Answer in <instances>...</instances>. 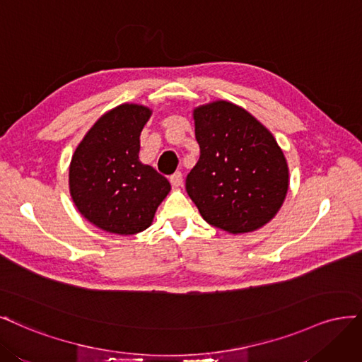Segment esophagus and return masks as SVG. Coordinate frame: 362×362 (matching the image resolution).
Returning a JSON list of instances; mask_svg holds the SVG:
<instances>
[{"label": "esophagus", "mask_w": 362, "mask_h": 362, "mask_svg": "<svg viewBox=\"0 0 362 362\" xmlns=\"http://www.w3.org/2000/svg\"><path fill=\"white\" fill-rule=\"evenodd\" d=\"M170 182H171L173 188H180V186L183 185V176H182V173H180V171L174 173L173 176L170 177Z\"/></svg>", "instance_id": "obj_1"}]
</instances>
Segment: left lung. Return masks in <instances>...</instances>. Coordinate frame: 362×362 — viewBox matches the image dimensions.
<instances>
[{"mask_svg": "<svg viewBox=\"0 0 362 362\" xmlns=\"http://www.w3.org/2000/svg\"><path fill=\"white\" fill-rule=\"evenodd\" d=\"M200 158L186 191L207 224L230 235L262 228L288 191V165L276 139L239 105L214 100L192 111Z\"/></svg>", "mask_w": 362, "mask_h": 362, "instance_id": "8db88e82", "label": "left lung"}]
</instances>
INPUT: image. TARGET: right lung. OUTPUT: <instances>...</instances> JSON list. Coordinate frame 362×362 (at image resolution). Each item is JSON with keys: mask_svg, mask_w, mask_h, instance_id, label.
<instances>
[{"mask_svg": "<svg viewBox=\"0 0 362 362\" xmlns=\"http://www.w3.org/2000/svg\"><path fill=\"white\" fill-rule=\"evenodd\" d=\"M151 111L122 103L105 112L76 146L69 191L78 212L98 228L132 236L153 223L170 182L138 158L139 135Z\"/></svg>", "mask_w": 362, "mask_h": 362, "instance_id": "add662e5", "label": "right lung"}]
</instances>
